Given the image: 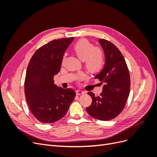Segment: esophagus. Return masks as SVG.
Returning a JSON list of instances; mask_svg holds the SVG:
<instances>
[{
  "instance_id": "esophagus-1",
  "label": "esophagus",
  "mask_w": 157,
  "mask_h": 157,
  "mask_svg": "<svg viewBox=\"0 0 157 157\" xmlns=\"http://www.w3.org/2000/svg\"><path fill=\"white\" fill-rule=\"evenodd\" d=\"M85 92L84 91H82V90H76V94H77V95H78V96H79V95H81V94H84Z\"/></svg>"
}]
</instances>
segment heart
I'll list each match as a JSON object with an SVG mask.
<instances>
[{
  "label": "heart",
  "instance_id": "obj_1",
  "mask_svg": "<svg viewBox=\"0 0 157 157\" xmlns=\"http://www.w3.org/2000/svg\"><path fill=\"white\" fill-rule=\"evenodd\" d=\"M75 54L80 60L84 61L86 68L91 73H97L103 67L104 56L102 52L86 39H80L73 46Z\"/></svg>",
  "mask_w": 157,
  "mask_h": 157
}]
</instances>
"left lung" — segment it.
Here are the masks:
<instances>
[{
  "label": "left lung",
  "mask_w": 157,
  "mask_h": 157,
  "mask_svg": "<svg viewBox=\"0 0 157 157\" xmlns=\"http://www.w3.org/2000/svg\"><path fill=\"white\" fill-rule=\"evenodd\" d=\"M105 55V64L95 78L103 83L100 96L88 92L92 103L86 107L89 115L100 121L117 117L124 108L130 94V77L126 61L117 47L105 39H99Z\"/></svg>",
  "instance_id": "left-lung-1"
}]
</instances>
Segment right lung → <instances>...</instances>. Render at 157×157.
Returning <instances> with one entry per match:
<instances>
[{
    "label": "right lung",
    "instance_id": "obj_1",
    "mask_svg": "<svg viewBox=\"0 0 157 157\" xmlns=\"http://www.w3.org/2000/svg\"><path fill=\"white\" fill-rule=\"evenodd\" d=\"M73 39L69 37L49 42L35 52L28 65L26 101L33 116L42 123L49 124L62 118L76 96L73 89L58 87L54 81L65 52Z\"/></svg>",
    "mask_w": 157,
    "mask_h": 157
}]
</instances>
